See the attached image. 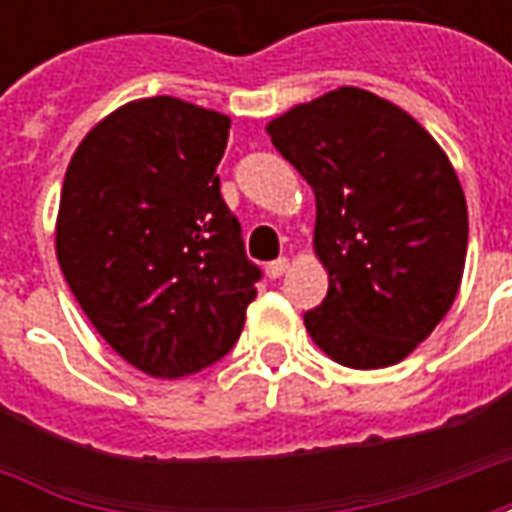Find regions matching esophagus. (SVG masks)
I'll list each match as a JSON object with an SVG mask.
<instances>
[{
    "mask_svg": "<svg viewBox=\"0 0 512 512\" xmlns=\"http://www.w3.org/2000/svg\"><path fill=\"white\" fill-rule=\"evenodd\" d=\"M288 268H290L288 257H279V260H271V263H268V266H266L268 279H279V277H282V274H285V271H288Z\"/></svg>",
    "mask_w": 512,
    "mask_h": 512,
    "instance_id": "34e87169",
    "label": "esophagus"
}]
</instances>
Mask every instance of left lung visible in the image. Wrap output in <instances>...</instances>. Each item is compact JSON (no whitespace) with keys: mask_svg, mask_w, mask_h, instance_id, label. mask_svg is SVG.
I'll return each instance as SVG.
<instances>
[{"mask_svg":"<svg viewBox=\"0 0 512 512\" xmlns=\"http://www.w3.org/2000/svg\"><path fill=\"white\" fill-rule=\"evenodd\" d=\"M315 191V252L329 271L304 312L315 345L354 370L406 359L458 296L469 213L436 139L400 106L340 87L268 123Z\"/></svg>","mask_w":512,"mask_h":512,"instance_id":"left-lung-1","label":"left lung"}]
</instances>
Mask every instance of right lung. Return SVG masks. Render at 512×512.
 <instances>
[{"mask_svg": "<svg viewBox=\"0 0 512 512\" xmlns=\"http://www.w3.org/2000/svg\"><path fill=\"white\" fill-rule=\"evenodd\" d=\"M230 117L158 95L120 106L76 147L57 260L98 334L156 378L200 373L241 337L263 271L216 167Z\"/></svg>", "mask_w": 512, "mask_h": 512, "instance_id": "right-lung-1", "label": "right lung"}]
</instances>
